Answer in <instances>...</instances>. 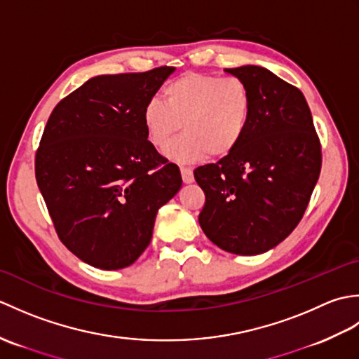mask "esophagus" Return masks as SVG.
Wrapping results in <instances>:
<instances>
[{"label":"esophagus","mask_w":359,"mask_h":359,"mask_svg":"<svg viewBox=\"0 0 359 359\" xmlns=\"http://www.w3.org/2000/svg\"><path fill=\"white\" fill-rule=\"evenodd\" d=\"M180 172H182V179H184V184H193V182H194V174H193L191 170H189V168L182 166L180 168Z\"/></svg>","instance_id":"1"}]
</instances>
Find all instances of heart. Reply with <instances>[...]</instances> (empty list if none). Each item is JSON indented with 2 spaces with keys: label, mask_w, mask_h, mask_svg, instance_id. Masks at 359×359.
Returning a JSON list of instances; mask_svg holds the SVG:
<instances>
[{
  "label": "heart",
  "mask_w": 359,
  "mask_h": 359,
  "mask_svg": "<svg viewBox=\"0 0 359 359\" xmlns=\"http://www.w3.org/2000/svg\"><path fill=\"white\" fill-rule=\"evenodd\" d=\"M163 102L152 98L143 108V128L157 149H165L180 128L185 135L166 149L180 165L205 157H226L239 147L253 112L247 83L217 75L188 72L163 88Z\"/></svg>",
  "instance_id": "obj_1"
}]
</instances>
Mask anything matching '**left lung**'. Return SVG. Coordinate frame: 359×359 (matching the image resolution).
<instances>
[{
  "label": "left lung",
  "mask_w": 359,
  "mask_h": 359,
  "mask_svg": "<svg viewBox=\"0 0 359 359\" xmlns=\"http://www.w3.org/2000/svg\"><path fill=\"white\" fill-rule=\"evenodd\" d=\"M225 72L247 83L253 112L239 147L194 171L205 193L199 224L219 248L255 256L299 224L321 172V144L299 89L261 66Z\"/></svg>",
  "instance_id": "obj_1"
}]
</instances>
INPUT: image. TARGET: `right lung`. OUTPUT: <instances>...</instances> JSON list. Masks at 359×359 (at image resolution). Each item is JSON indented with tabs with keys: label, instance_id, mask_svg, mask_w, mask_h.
<instances>
[{
	"label": "right lung",
	"instance_id": "1",
	"mask_svg": "<svg viewBox=\"0 0 359 359\" xmlns=\"http://www.w3.org/2000/svg\"><path fill=\"white\" fill-rule=\"evenodd\" d=\"M174 67L98 75L60 102L35 157L36 184L60 241L102 270L134 264L160 207L182 187L179 166L148 140L143 108Z\"/></svg>",
	"mask_w": 359,
	"mask_h": 359
}]
</instances>
